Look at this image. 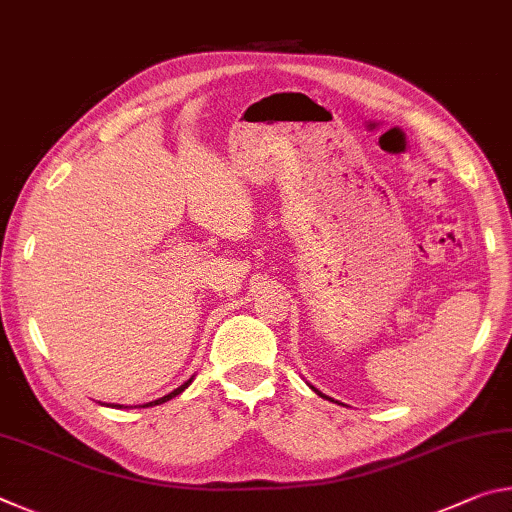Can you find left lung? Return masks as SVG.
<instances>
[{"label": "left lung", "mask_w": 512, "mask_h": 512, "mask_svg": "<svg viewBox=\"0 0 512 512\" xmlns=\"http://www.w3.org/2000/svg\"><path fill=\"white\" fill-rule=\"evenodd\" d=\"M316 393H318V391H316ZM318 395H323V393H318ZM323 397H325V395H323Z\"/></svg>", "instance_id": "obj_1"}]
</instances>
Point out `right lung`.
<instances>
[{
  "instance_id": "1",
  "label": "right lung",
  "mask_w": 512,
  "mask_h": 512,
  "mask_svg": "<svg viewBox=\"0 0 512 512\" xmlns=\"http://www.w3.org/2000/svg\"><path fill=\"white\" fill-rule=\"evenodd\" d=\"M189 384H192V379H189V381H185V384H183V386H178V388H176V391H173V393H169V395H164V397H160V400H155V402H149V404H144V406H155V404H162V402H167V400H171V397H176V395H180V393H183V391H185V388H187ZM117 406H119V409H121V404H117Z\"/></svg>"
}]
</instances>
